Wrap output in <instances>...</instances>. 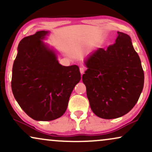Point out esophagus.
Instances as JSON below:
<instances>
[{
  "label": "esophagus",
  "instance_id": "1",
  "mask_svg": "<svg viewBox=\"0 0 152 152\" xmlns=\"http://www.w3.org/2000/svg\"><path fill=\"white\" fill-rule=\"evenodd\" d=\"M85 71H86V68H85V67H84V66L80 67V74H84V72H85Z\"/></svg>",
  "mask_w": 152,
  "mask_h": 152
}]
</instances>
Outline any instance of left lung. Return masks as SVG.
<instances>
[{
    "mask_svg": "<svg viewBox=\"0 0 152 152\" xmlns=\"http://www.w3.org/2000/svg\"><path fill=\"white\" fill-rule=\"evenodd\" d=\"M116 42L99 48L84 61L83 75L92 111L105 119L121 117L136 104L144 86L145 75L140 57L128 34L117 32Z\"/></svg>",
    "mask_w": 152,
    "mask_h": 152,
    "instance_id": "1",
    "label": "left lung"
}]
</instances>
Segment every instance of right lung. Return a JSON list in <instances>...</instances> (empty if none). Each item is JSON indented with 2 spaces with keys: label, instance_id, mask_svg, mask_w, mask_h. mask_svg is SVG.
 I'll return each instance as SVG.
<instances>
[{
  "label": "right lung",
  "instance_id": "1",
  "mask_svg": "<svg viewBox=\"0 0 152 152\" xmlns=\"http://www.w3.org/2000/svg\"><path fill=\"white\" fill-rule=\"evenodd\" d=\"M40 31L21 40L12 66V93L25 113L36 121H53L64 114L75 86L80 81L77 65L62 66L56 53L42 40Z\"/></svg>",
  "mask_w": 152,
  "mask_h": 152
}]
</instances>
